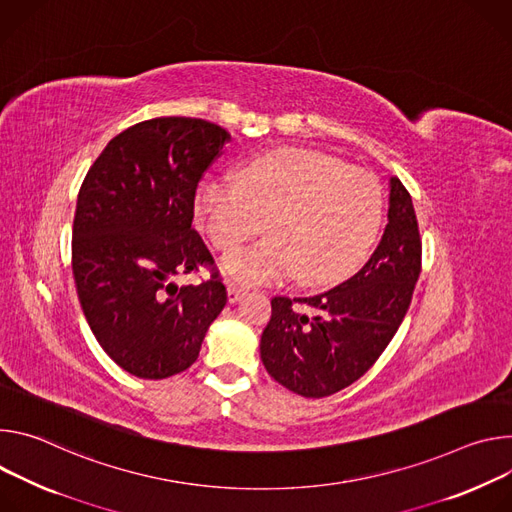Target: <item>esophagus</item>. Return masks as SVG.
I'll list each match as a JSON object with an SVG mask.
<instances>
[{
	"label": "esophagus",
	"instance_id": "esophagus-1",
	"mask_svg": "<svg viewBox=\"0 0 512 512\" xmlns=\"http://www.w3.org/2000/svg\"><path fill=\"white\" fill-rule=\"evenodd\" d=\"M246 295V289L236 285V282H227V301L238 303Z\"/></svg>",
	"mask_w": 512,
	"mask_h": 512
}]
</instances>
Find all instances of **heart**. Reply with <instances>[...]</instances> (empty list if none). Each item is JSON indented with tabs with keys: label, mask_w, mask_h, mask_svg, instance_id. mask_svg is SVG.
Wrapping results in <instances>:
<instances>
[{
	"label": "heart",
	"mask_w": 512,
	"mask_h": 512,
	"mask_svg": "<svg viewBox=\"0 0 512 512\" xmlns=\"http://www.w3.org/2000/svg\"><path fill=\"white\" fill-rule=\"evenodd\" d=\"M195 213L209 242L227 252V276L266 285L299 274L303 285L327 287L370 250L384 215L378 179L329 154L278 148L250 160L236 179H211L197 191Z\"/></svg>",
	"instance_id": "1"
}]
</instances>
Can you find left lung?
<instances>
[{"instance_id": "1", "label": "left lung", "mask_w": 512, "mask_h": 512, "mask_svg": "<svg viewBox=\"0 0 512 512\" xmlns=\"http://www.w3.org/2000/svg\"><path fill=\"white\" fill-rule=\"evenodd\" d=\"M421 254L411 193L392 177L388 223L370 260L327 293L272 299V317L260 339L268 374L307 399L335 394L364 376L409 311ZM297 304L312 313L299 312Z\"/></svg>"}]
</instances>
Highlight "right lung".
<instances>
[{
	"label": "right lung",
	"instance_id": "1",
	"mask_svg": "<svg viewBox=\"0 0 512 512\" xmlns=\"http://www.w3.org/2000/svg\"><path fill=\"white\" fill-rule=\"evenodd\" d=\"M232 136L197 118H154L111 138L87 170L71 264L85 319L126 372L162 380L199 356L227 291L195 232V193ZM205 267L197 286L174 276Z\"/></svg>",
	"mask_w": 512,
	"mask_h": 512
}]
</instances>
